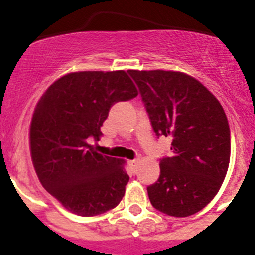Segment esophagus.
Wrapping results in <instances>:
<instances>
[{"instance_id":"34e87169","label":"esophagus","mask_w":255,"mask_h":255,"mask_svg":"<svg viewBox=\"0 0 255 255\" xmlns=\"http://www.w3.org/2000/svg\"><path fill=\"white\" fill-rule=\"evenodd\" d=\"M139 159H132V161H129V166L131 167L132 171L136 170V164H138Z\"/></svg>"}]
</instances>
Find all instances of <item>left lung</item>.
Here are the masks:
<instances>
[{"label": "left lung", "instance_id": "obj_1", "mask_svg": "<svg viewBox=\"0 0 255 255\" xmlns=\"http://www.w3.org/2000/svg\"><path fill=\"white\" fill-rule=\"evenodd\" d=\"M129 74L138 84L155 135L172 139L173 155L161 159V175L147 188L150 203L173 217L194 215L216 197L229 168L231 138L224 108L188 74Z\"/></svg>", "mask_w": 255, "mask_h": 255}]
</instances>
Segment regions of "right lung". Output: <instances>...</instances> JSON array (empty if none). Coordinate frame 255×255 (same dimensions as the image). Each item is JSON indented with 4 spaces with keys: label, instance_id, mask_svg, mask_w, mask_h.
I'll list each match as a JSON object with an SVG mask.
<instances>
[{
    "label": "right lung",
    "instance_id": "right-lung-1",
    "mask_svg": "<svg viewBox=\"0 0 255 255\" xmlns=\"http://www.w3.org/2000/svg\"><path fill=\"white\" fill-rule=\"evenodd\" d=\"M138 96L124 71L61 76L40 97L30 124V153L40 184L67 211L83 217L115 208L129 182L125 161L97 152L91 141L116 102Z\"/></svg>",
    "mask_w": 255,
    "mask_h": 255
}]
</instances>
